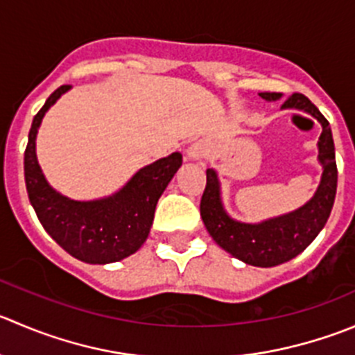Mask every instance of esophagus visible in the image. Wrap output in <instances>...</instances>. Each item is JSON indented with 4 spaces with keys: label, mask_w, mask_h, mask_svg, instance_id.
<instances>
[{
    "label": "esophagus",
    "mask_w": 355,
    "mask_h": 355,
    "mask_svg": "<svg viewBox=\"0 0 355 355\" xmlns=\"http://www.w3.org/2000/svg\"><path fill=\"white\" fill-rule=\"evenodd\" d=\"M208 153H209L208 144L202 142V140H199V142L192 144V146L189 147L187 157H189V159H202V157L208 156Z\"/></svg>",
    "instance_id": "esophagus-1"
}]
</instances>
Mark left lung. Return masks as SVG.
<instances>
[{
    "label": "left lung",
    "instance_id": "8db88e82",
    "mask_svg": "<svg viewBox=\"0 0 355 355\" xmlns=\"http://www.w3.org/2000/svg\"><path fill=\"white\" fill-rule=\"evenodd\" d=\"M265 101H279L281 94L263 92ZM283 109H298L318 119L322 126L319 137V163L322 177L314 198L302 208L286 215L269 218L260 223H244L230 218L223 209L220 198V182L215 170H206V187L201 198V218L220 248L254 267H274L300 254L315 239L328 222L336 194V161L331 128L319 109L305 95L293 94L283 104Z\"/></svg>",
    "mask_w": 355,
    "mask_h": 355
}]
</instances>
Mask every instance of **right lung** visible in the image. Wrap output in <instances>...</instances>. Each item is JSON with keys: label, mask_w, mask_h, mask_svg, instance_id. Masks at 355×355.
I'll use <instances>...</instances> for the list:
<instances>
[{"label": "right lung", "mask_w": 355, "mask_h": 355, "mask_svg": "<svg viewBox=\"0 0 355 355\" xmlns=\"http://www.w3.org/2000/svg\"><path fill=\"white\" fill-rule=\"evenodd\" d=\"M67 90L71 85L57 88L33 119L24 154L27 194L41 225L58 246L86 263H112L146 243L157 199L180 168L182 154L173 153L147 164L109 198L74 201L62 196L48 184L37 164L36 135L43 116Z\"/></svg>", "instance_id": "right-lung-1"}]
</instances>
